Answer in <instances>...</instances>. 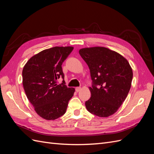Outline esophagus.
I'll use <instances>...</instances> for the list:
<instances>
[{"mask_svg": "<svg viewBox=\"0 0 154 154\" xmlns=\"http://www.w3.org/2000/svg\"><path fill=\"white\" fill-rule=\"evenodd\" d=\"M75 89H76V92H79V91H81L82 88H81L80 87H76Z\"/></svg>", "mask_w": 154, "mask_h": 154, "instance_id": "esophagus-1", "label": "esophagus"}]
</instances>
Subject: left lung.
<instances>
[{"label":"left lung","mask_w":154,"mask_h":154,"mask_svg":"<svg viewBox=\"0 0 154 154\" xmlns=\"http://www.w3.org/2000/svg\"><path fill=\"white\" fill-rule=\"evenodd\" d=\"M79 53L88 66L92 80L86 108L99 117H109L118 110L128 94L132 69L123 56L106 48H83Z\"/></svg>","instance_id":"obj_1"}]
</instances>
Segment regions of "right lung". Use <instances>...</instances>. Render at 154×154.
Masks as SVG:
<instances>
[{
	"label": "right lung",
	"instance_id": "right-lung-1",
	"mask_svg": "<svg viewBox=\"0 0 154 154\" xmlns=\"http://www.w3.org/2000/svg\"><path fill=\"white\" fill-rule=\"evenodd\" d=\"M72 47H54L32 57L22 71V84L27 99L36 112L47 120H54L66 113L75 89L67 87L62 65ZM63 79L61 85L56 80Z\"/></svg>",
	"mask_w": 154,
	"mask_h": 154
}]
</instances>
